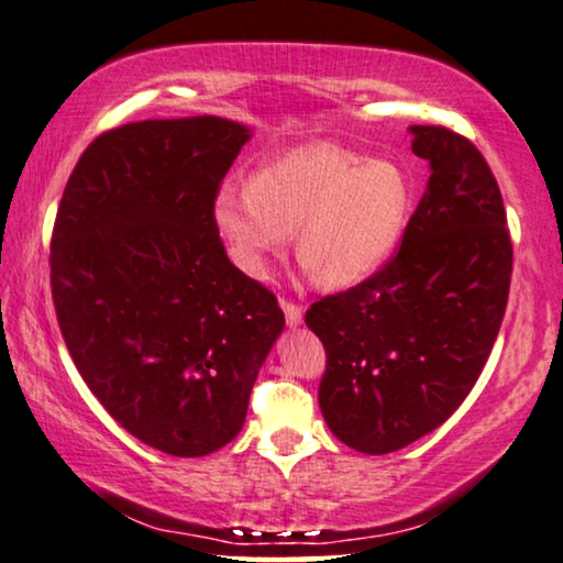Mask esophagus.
<instances>
[{
    "label": "esophagus",
    "instance_id": "obj_1",
    "mask_svg": "<svg viewBox=\"0 0 563 563\" xmlns=\"http://www.w3.org/2000/svg\"><path fill=\"white\" fill-rule=\"evenodd\" d=\"M283 313H285V321H288V327H298V323L303 321V306L290 303V300H283Z\"/></svg>",
    "mask_w": 563,
    "mask_h": 563
}]
</instances>
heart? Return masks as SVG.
<instances>
[{
    "mask_svg": "<svg viewBox=\"0 0 563 563\" xmlns=\"http://www.w3.org/2000/svg\"><path fill=\"white\" fill-rule=\"evenodd\" d=\"M413 186L398 163L313 142L213 196V227L247 278L263 280L296 232V255L323 288L375 275L406 234Z\"/></svg>",
    "mask_w": 563,
    "mask_h": 563,
    "instance_id": "heart-1",
    "label": "heart"
}]
</instances>
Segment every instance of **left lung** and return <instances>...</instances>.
<instances>
[{
  "mask_svg": "<svg viewBox=\"0 0 563 563\" xmlns=\"http://www.w3.org/2000/svg\"><path fill=\"white\" fill-rule=\"evenodd\" d=\"M431 176L400 250L354 288L306 311L327 350L319 406L362 454H390L462 406L508 306L512 244L500 186L477 147L413 124Z\"/></svg>",
  "mask_w": 563,
  "mask_h": 563,
  "instance_id": "8db88e82",
  "label": "left lung"
}]
</instances>
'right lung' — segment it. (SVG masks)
I'll return each instance as SVG.
<instances>
[{"label":"right lung","instance_id":"right-lung-1","mask_svg":"<svg viewBox=\"0 0 563 563\" xmlns=\"http://www.w3.org/2000/svg\"><path fill=\"white\" fill-rule=\"evenodd\" d=\"M250 137L209 114L117 126L84 150L55 217L51 288L70 357L122 429L170 456L242 431L285 327L211 217Z\"/></svg>","mask_w":563,"mask_h":563}]
</instances>
